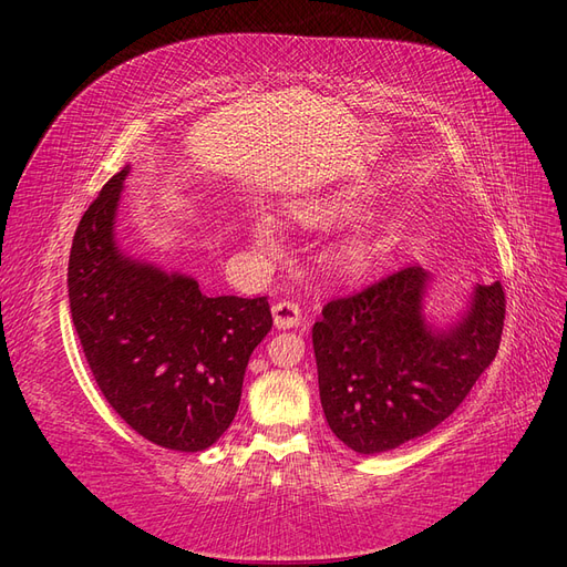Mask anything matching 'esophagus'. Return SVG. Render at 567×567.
Listing matches in <instances>:
<instances>
[{
    "label": "esophagus",
    "mask_w": 567,
    "mask_h": 567,
    "mask_svg": "<svg viewBox=\"0 0 567 567\" xmlns=\"http://www.w3.org/2000/svg\"><path fill=\"white\" fill-rule=\"evenodd\" d=\"M271 315H274V323H277V329H298V326L302 323L300 305L293 300L274 302Z\"/></svg>",
    "instance_id": "34e87169"
}]
</instances>
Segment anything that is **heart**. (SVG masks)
<instances>
[{"instance_id":"b5f03b06","label":"heart","mask_w":567,"mask_h":567,"mask_svg":"<svg viewBox=\"0 0 567 567\" xmlns=\"http://www.w3.org/2000/svg\"><path fill=\"white\" fill-rule=\"evenodd\" d=\"M338 213L333 208H326V205H312V208L302 210V219L310 221V225H321V221H331ZM255 238L262 246H274V238H277V221L262 217L257 219V225L252 229ZM338 260L342 265V269L350 274H364L367 269L373 267V262L379 260V244L371 234H357L352 236L350 241L342 244Z\"/></svg>"}]
</instances>
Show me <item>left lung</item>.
<instances>
[{
    "mask_svg": "<svg viewBox=\"0 0 567 567\" xmlns=\"http://www.w3.org/2000/svg\"><path fill=\"white\" fill-rule=\"evenodd\" d=\"M431 281L421 265L392 271L323 305L312 329L326 421L359 454H381L431 433L466 400L504 331V286H475L450 329L423 317Z\"/></svg>",
    "mask_w": 567,
    "mask_h": 567,
    "instance_id": "left-lung-1",
    "label": "left lung"
}]
</instances>
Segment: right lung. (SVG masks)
<instances>
[{"label":"right lung","mask_w":567,"mask_h":567,"mask_svg":"<svg viewBox=\"0 0 567 567\" xmlns=\"http://www.w3.org/2000/svg\"><path fill=\"white\" fill-rule=\"evenodd\" d=\"M125 177L127 167L109 179L73 236V323L101 394L132 431L165 450L203 452L236 416L271 310L267 298H208L186 274L120 252L113 225Z\"/></svg>","instance_id":"1"}]
</instances>
